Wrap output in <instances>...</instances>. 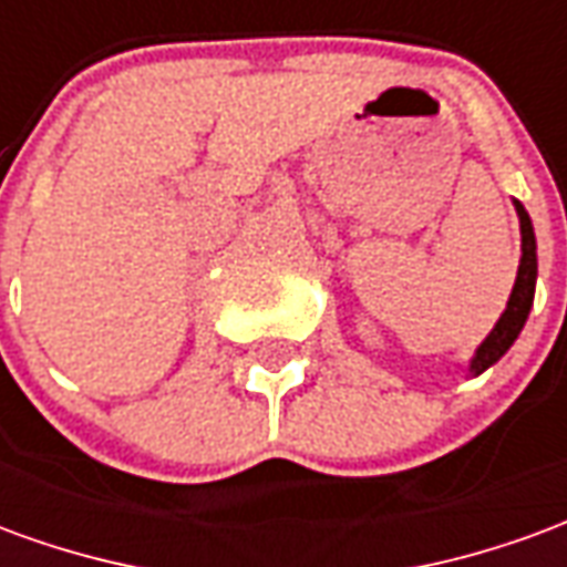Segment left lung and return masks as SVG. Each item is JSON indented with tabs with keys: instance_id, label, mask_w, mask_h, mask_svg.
Returning a JSON list of instances; mask_svg holds the SVG:
<instances>
[{
	"instance_id": "left-lung-1",
	"label": "left lung",
	"mask_w": 567,
	"mask_h": 567,
	"mask_svg": "<svg viewBox=\"0 0 567 567\" xmlns=\"http://www.w3.org/2000/svg\"><path fill=\"white\" fill-rule=\"evenodd\" d=\"M516 206V218H519V234H523V258H519V270H516V282H513L511 300H507V309L501 312V319L495 321V328L488 331V337L483 343L476 346L474 358L467 364V373L471 377H480L483 370H488L495 361L504 358V352L516 343V337L525 328V319L532 312V303H535V285H537V243H535V227H532V218L519 199H513Z\"/></svg>"
}]
</instances>
